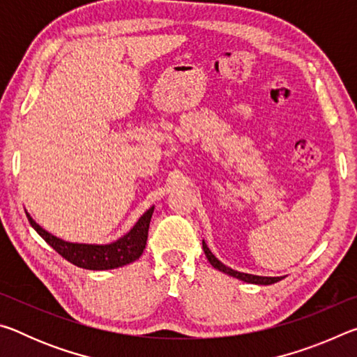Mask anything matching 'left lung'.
<instances>
[{
  "instance_id": "1",
  "label": "left lung",
  "mask_w": 357,
  "mask_h": 357,
  "mask_svg": "<svg viewBox=\"0 0 357 357\" xmlns=\"http://www.w3.org/2000/svg\"><path fill=\"white\" fill-rule=\"evenodd\" d=\"M203 250H204V255H206V258H208V261L213 264L215 269H219V271H222V273L234 277V279H239V280L247 282V283H255V285H273V283L283 279V277H264V275L245 274V273H239V271H234L231 268H228V266L223 264L220 259L215 258V255L209 250V247L206 245L204 241H203Z\"/></svg>"
}]
</instances>
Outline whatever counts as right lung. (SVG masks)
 <instances>
[{"label":"right lung","instance_id":"add662e5","mask_svg":"<svg viewBox=\"0 0 357 357\" xmlns=\"http://www.w3.org/2000/svg\"><path fill=\"white\" fill-rule=\"evenodd\" d=\"M153 213L154 206H151L128 233L107 244L69 243V241L58 238L47 231L45 228H42L28 213L26 217L29 225L38 231L39 236L69 263L89 271H108L123 268V266L134 263L135 259L142 257L144 247H146L149 222Z\"/></svg>","mask_w":357,"mask_h":357}]
</instances>
